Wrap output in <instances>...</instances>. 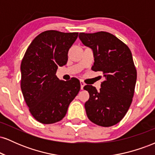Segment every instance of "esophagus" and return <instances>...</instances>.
<instances>
[{
    "instance_id": "1",
    "label": "esophagus",
    "mask_w": 155,
    "mask_h": 155,
    "mask_svg": "<svg viewBox=\"0 0 155 155\" xmlns=\"http://www.w3.org/2000/svg\"><path fill=\"white\" fill-rule=\"evenodd\" d=\"M80 84H81V90H83L84 87V85H85V83L81 80V81H80Z\"/></svg>"
}]
</instances>
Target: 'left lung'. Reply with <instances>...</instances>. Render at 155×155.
I'll return each mask as SVG.
<instances>
[{
	"instance_id": "obj_1",
	"label": "left lung",
	"mask_w": 155,
	"mask_h": 155,
	"mask_svg": "<svg viewBox=\"0 0 155 155\" xmlns=\"http://www.w3.org/2000/svg\"><path fill=\"white\" fill-rule=\"evenodd\" d=\"M79 37L93 51L92 70L104 77L99 91L92 85L84 87L90 94L84 104L87 115L97 125L111 127L122 120L132 103L137 79L132 53L125 44L107 32L80 33Z\"/></svg>"
}]
</instances>
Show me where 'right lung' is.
I'll return each instance as SVG.
<instances>
[{"label":"right lung","instance_id":"right-lung-1","mask_svg":"<svg viewBox=\"0 0 155 155\" xmlns=\"http://www.w3.org/2000/svg\"><path fill=\"white\" fill-rule=\"evenodd\" d=\"M79 33L42 32L33 39L21 63V90L29 111L38 122L52 124L66 114L80 90V81L60 80L56 72L67 63L68 52Z\"/></svg>","mask_w":155,"mask_h":155}]
</instances>
